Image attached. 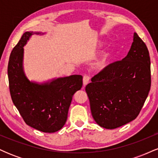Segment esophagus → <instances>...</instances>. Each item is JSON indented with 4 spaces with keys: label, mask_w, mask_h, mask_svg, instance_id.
Segmentation results:
<instances>
[{
    "label": "esophagus",
    "mask_w": 158,
    "mask_h": 158,
    "mask_svg": "<svg viewBox=\"0 0 158 158\" xmlns=\"http://www.w3.org/2000/svg\"><path fill=\"white\" fill-rule=\"evenodd\" d=\"M90 79V77L89 75H88V74H85V75H84V77H83V85H84L85 86L89 82Z\"/></svg>",
    "instance_id": "esophagus-1"
}]
</instances>
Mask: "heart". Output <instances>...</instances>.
<instances>
[{
    "label": "heart",
    "instance_id": "heart-1",
    "mask_svg": "<svg viewBox=\"0 0 158 158\" xmlns=\"http://www.w3.org/2000/svg\"><path fill=\"white\" fill-rule=\"evenodd\" d=\"M110 59H111V54L110 52H107L103 55L100 59L96 63L95 67L97 70H102L105 69L109 64Z\"/></svg>",
    "mask_w": 158,
    "mask_h": 158
}]
</instances>
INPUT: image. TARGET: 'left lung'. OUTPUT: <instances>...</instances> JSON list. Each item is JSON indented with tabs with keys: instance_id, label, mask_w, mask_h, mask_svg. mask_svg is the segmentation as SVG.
I'll use <instances>...</instances> for the list:
<instances>
[{
	"instance_id": "left-lung-1",
	"label": "left lung",
	"mask_w": 158,
	"mask_h": 158,
	"mask_svg": "<svg viewBox=\"0 0 158 158\" xmlns=\"http://www.w3.org/2000/svg\"><path fill=\"white\" fill-rule=\"evenodd\" d=\"M149 52L136 32L127 55L91 78L85 90L99 126L114 129L138 116L151 88Z\"/></svg>"
}]
</instances>
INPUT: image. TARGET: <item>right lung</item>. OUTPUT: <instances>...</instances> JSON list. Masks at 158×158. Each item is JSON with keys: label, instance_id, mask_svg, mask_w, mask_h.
<instances>
[{"label": "right lung", "instance_id": "right-lung-1", "mask_svg": "<svg viewBox=\"0 0 158 158\" xmlns=\"http://www.w3.org/2000/svg\"><path fill=\"white\" fill-rule=\"evenodd\" d=\"M32 34L33 32H24L11 52L7 70L10 95L27 125L52 133L66 123L73 94L82 87V77L59 78L44 85L30 82L23 71V47Z\"/></svg>", "mask_w": 158, "mask_h": 158}]
</instances>
